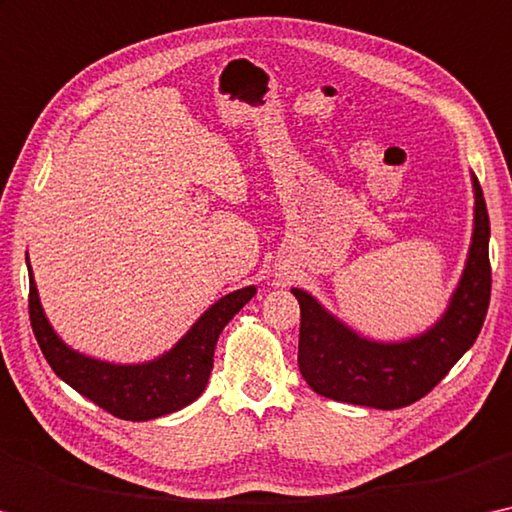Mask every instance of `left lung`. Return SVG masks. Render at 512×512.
<instances>
[{
	"instance_id": "1",
	"label": "left lung",
	"mask_w": 512,
	"mask_h": 512,
	"mask_svg": "<svg viewBox=\"0 0 512 512\" xmlns=\"http://www.w3.org/2000/svg\"><path fill=\"white\" fill-rule=\"evenodd\" d=\"M474 185V233L458 288L435 325L407 341L382 343L357 334L332 316L302 288L290 293L300 302L297 364L309 387L338 403L398 410L426 396L455 361L474 345L490 306V217L483 190Z\"/></svg>"
}]
</instances>
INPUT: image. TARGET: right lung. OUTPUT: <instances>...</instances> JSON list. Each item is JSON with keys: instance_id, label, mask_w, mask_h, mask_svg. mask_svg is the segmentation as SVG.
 I'll return each mask as SVG.
<instances>
[{"instance_id": "right-lung-1", "label": "right lung", "mask_w": 512, "mask_h": 512, "mask_svg": "<svg viewBox=\"0 0 512 512\" xmlns=\"http://www.w3.org/2000/svg\"><path fill=\"white\" fill-rule=\"evenodd\" d=\"M29 267V320L47 364L77 393L125 421H151L194 403L206 389L217 338L229 320L256 295L254 286L240 288L217 300L162 357L146 364H109L61 341L38 300Z\"/></svg>"}]
</instances>
